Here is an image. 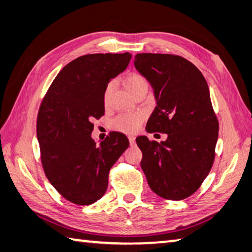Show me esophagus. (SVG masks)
<instances>
[{
	"instance_id": "obj_1",
	"label": "esophagus",
	"mask_w": 252,
	"mask_h": 252,
	"mask_svg": "<svg viewBox=\"0 0 252 252\" xmlns=\"http://www.w3.org/2000/svg\"><path fill=\"white\" fill-rule=\"evenodd\" d=\"M127 138H129V142H130L131 145H134V144H135V137L132 136V135H129V136H127Z\"/></svg>"
}]
</instances>
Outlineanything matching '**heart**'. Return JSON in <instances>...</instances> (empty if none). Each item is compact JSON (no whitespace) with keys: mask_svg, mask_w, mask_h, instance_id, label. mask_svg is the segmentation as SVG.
<instances>
[{"mask_svg":"<svg viewBox=\"0 0 252 252\" xmlns=\"http://www.w3.org/2000/svg\"><path fill=\"white\" fill-rule=\"evenodd\" d=\"M125 84L126 89L130 92L135 95L138 91L147 88V81L140 73H131L125 79ZM112 92V84H108L104 90L103 100L104 104L107 105L109 101L110 95ZM144 117L140 112H130V114H123L118 116L116 119L112 121V127L115 130L126 132V133H134L136 132L143 122Z\"/></svg>","mask_w":252,"mask_h":252,"instance_id":"b5f03b06","label":"heart"}]
</instances>
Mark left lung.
Wrapping results in <instances>:
<instances>
[{
  "label": "left lung",
  "mask_w": 252,
  "mask_h": 252,
  "mask_svg": "<svg viewBox=\"0 0 252 252\" xmlns=\"http://www.w3.org/2000/svg\"><path fill=\"white\" fill-rule=\"evenodd\" d=\"M134 66L157 101L146 131L168 134L160 143L136 138L142 170L158 196L185 199L199 189L215 161L219 121L207 81L194 63L178 55L142 53Z\"/></svg>",
  "instance_id": "1"
}]
</instances>
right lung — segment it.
Wrapping results in <instances>:
<instances>
[{
    "instance_id": "obj_1",
    "label": "right lung",
    "mask_w": 252,
    "mask_h": 252,
    "mask_svg": "<svg viewBox=\"0 0 252 252\" xmlns=\"http://www.w3.org/2000/svg\"><path fill=\"white\" fill-rule=\"evenodd\" d=\"M132 55L89 54L63 67L42 100L36 120L46 178L70 202L88 206L104 196L109 170L129 140L112 132L96 146L92 121L104 116L103 94L110 79L126 70Z\"/></svg>"
}]
</instances>
